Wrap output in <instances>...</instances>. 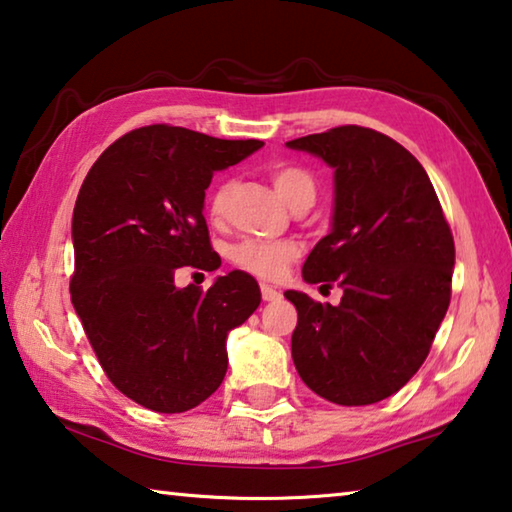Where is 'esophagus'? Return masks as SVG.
Wrapping results in <instances>:
<instances>
[{"instance_id":"obj_1","label":"esophagus","mask_w":512,"mask_h":512,"mask_svg":"<svg viewBox=\"0 0 512 512\" xmlns=\"http://www.w3.org/2000/svg\"><path fill=\"white\" fill-rule=\"evenodd\" d=\"M280 296H282V293L277 291V289H273L271 284H262V298H264L266 302H275V300H280Z\"/></svg>"}]
</instances>
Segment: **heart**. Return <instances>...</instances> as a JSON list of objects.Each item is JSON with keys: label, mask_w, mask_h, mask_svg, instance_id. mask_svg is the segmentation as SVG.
I'll use <instances>...</instances> for the list:
<instances>
[{"label": "heart", "mask_w": 512, "mask_h": 512, "mask_svg": "<svg viewBox=\"0 0 512 512\" xmlns=\"http://www.w3.org/2000/svg\"><path fill=\"white\" fill-rule=\"evenodd\" d=\"M275 192L289 207L300 201L314 203L316 185L314 178L309 176L305 169L298 167H277L271 173ZM230 185L223 183L214 189L210 198V212L212 216H221L225 210V201H228ZM298 255V246L293 241H264V239H244L232 246L230 259L232 264L241 271H246L262 280H273V277L282 275L284 268Z\"/></svg>", "instance_id": "heart-1"}]
</instances>
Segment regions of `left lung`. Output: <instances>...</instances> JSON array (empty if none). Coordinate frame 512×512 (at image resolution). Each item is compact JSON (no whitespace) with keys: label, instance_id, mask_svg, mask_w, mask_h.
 <instances>
[{"label":"left lung","instance_id":"left-lung-1","mask_svg":"<svg viewBox=\"0 0 512 512\" xmlns=\"http://www.w3.org/2000/svg\"><path fill=\"white\" fill-rule=\"evenodd\" d=\"M287 146L334 169L332 225L302 280L343 289L339 305L284 291L298 309L293 363L329 402H381L418 372L447 314L454 239L443 207L422 164L372 128L341 126Z\"/></svg>","mask_w":512,"mask_h":512}]
</instances>
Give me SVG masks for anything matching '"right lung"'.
<instances>
[{
    "label": "right lung",
    "mask_w": 512,
    "mask_h": 512,
    "mask_svg": "<svg viewBox=\"0 0 512 512\" xmlns=\"http://www.w3.org/2000/svg\"><path fill=\"white\" fill-rule=\"evenodd\" d=\"M259 140H219L144 126L92 164L72 216V305L101 368L121 393L158 413L205 402L228 370V334L262 302L255 277L219 275L207 291L176 287L183 266L216 271L205 189Z\"/></svg>",
    "instance_id": "1"
}]
</instances>
